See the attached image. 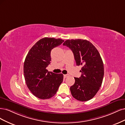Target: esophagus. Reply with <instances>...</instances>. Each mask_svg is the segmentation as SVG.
Masks as SVG:
<instances>
[{"instance_id":"obj_1","label":"esophagus","mask_w":125,"mask_h":125,"mask_svg":"<svg viewBox=\"0 0 125 125\" xmlns=\"http://www.w3.org/2000/svg\"><path fill=\"white\" fill-rule=\"evenodd\" d=\"M68 76V75H67V74H65V75H64V78H66Z\"/></svg>"}]
</instances>
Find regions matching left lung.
Wrapping results in <instances>:
<instances>
[{
    "instance_id": "left-lung-1",
    "label": "left lung",
    "mask_w": 125,
    "mask_h": 125,
    "mask_svg": "<svg viewBox=\"0 0 125 125\" xmlns=\"http://www.w3.org/2000/svg\"><path fill=\"white\" fill-rule=\"evenodd\" d=\"M63 46L73 52L76 65H82V75L75 77V82L70 87L72 96L80 101H87L94 97L101 86L104 65L99 51L87 40L68 39Z\"/></svg>"
}]
</instances>
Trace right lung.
Segmentation results:
<instances>
[{
  "label": "right lung",
  "instance_id": "1",
  "mask_svg": "<svg viewBox=\"0 0 125 125\" xmlns=\"http://www.w3.org/2000/svg\"><path fill=\"white\" fill-rule=\"evenodd\" d=\"M64 42L61 39L45 37L31 47L24 63V76L26 85L36 97L47 99L53 96L63 82L62 74L48 72L51 51Z\"/></svg>",
  "mask_w": 125,
  "mask_h": 125
}]
</instances>
